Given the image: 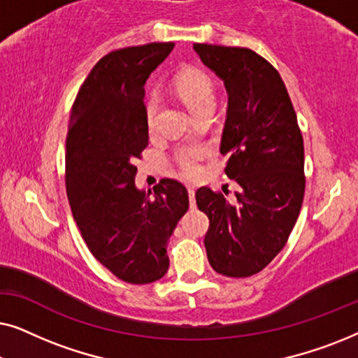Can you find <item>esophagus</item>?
I'll return each mask as SVG.
<instances>
[{
	"label": "esophagus",
	"instance_id": "34e87169",
	"mask_svg": "<svg viewBox=\"0 0 358 358\" xmlns=\"http://www.w3.org/2000/svg\"><path fill=\"white\" fill-rule=\"evenodd\" d=\"M189 200H190V207H195V190H194V187H189Z\"/></svg>",
	"mask_w": 358,
	"mask_h": 358
}]
</instances>
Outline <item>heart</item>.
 Instances as JSON below:
<instances>
[{"mask_svg":"<svg viewBox=\"0 0 358 358\" xmlns=\"http://www.w3.org/2000/svg\"><path fill=\"white\" fill-rule=\"evenodd\" d=\"M176 92H178L180 99L185 102V106L189 107V110L194 115L200 114V112L213 109L215 107V86L212 78L207 73L200 70H184L180 71L174 83ZM159 110V99L156 96H150L146 99L145 104V120L148 129L151 130L156 124V115ZM203 156L202 148H185L179 151L178 155V164L180 171L185 176H194L197 174L199 166L197 161Z\"/></svg>","mask_w":358,"mask_h":358,"instance_id":"b5f03b06","label":"heart"}]
</instances>
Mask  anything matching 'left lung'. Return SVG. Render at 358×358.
I'll list each match as a JSON object with an SVG mask.
<instances>
[{
  "label": "left lung",
  "instance_id": "1",
  "mask_svg": "<svg viewBox=\"0 0 358 358\" xmlns=\"http://www.w3.org/2000/svg\"><path fill=\"white\" fill-rule=\"evenodd\" d=\"M194 50L227 87L220 153L239 185L236 203L208 187L195 192L210 220L207 257L222 275L251 277L282 251L300 215L303 136L287 87L266 58L243 47L194 43Z\"/></svg>",
  "mask_w": 358,
  "mask_h": 358
}]
</instances>
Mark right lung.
Here are the masks:
<instances>
[{
	"label": "right lung",
	"mask_w": 358,
	"mask_h": 358,
	"mask_svg": "<svg viewBox=\"0 0 358 358\" xmlns=\"http://www.w3.org/2000/svg\"><path fill=\"white\" fill-rule=\"evenodd\" d=\"M173 42L114 50L96 63L71 107L66 195L81 236L120 280L143 285L168 272V239L189 208L179 180L136 189L135 161L148 146L145 83Z\"/></svg>",
	"instance_id": "right-lung-1"
}]
</instances>
